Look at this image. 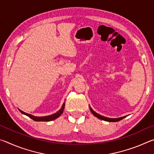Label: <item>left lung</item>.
Listing matches in <instances>:
<instances>
[{"mask_svg": "<svg viewBox=\"0 0 154 154\" xmlns=\"http://www.w3.org/2000/svg\"><path fill=\"white\" fill-rule=\"evenodd\" d=\"M90 111L92 112V113L94 115V116H96V118H98V119H102V120H104V121L110 122H118L119 120H121V119H124V118H126V116L122 117V118H106V117H104L103 116H100V115H99L98 113H96V112L94 111L93 109L90 107Z\"/></svg>", "mask_w": 154, "mask_h": 154, "instance_id": "left-lung-1", "label": "left lung"}]
</instances>
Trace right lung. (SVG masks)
Instances as JSON below:
<instances>
[{
  "instance_id": "obj_1",
  "label": "right lung",
  "mask_w": 154,
  "mask_h": 154,
  "mask_svg": "<svg viewBox=\"0 0 154 154\" xmlns=\"http://www.w3.org/2000/svg\"><path fill=\"white\" fill-rule=\"evenodd\" d=\"M64 106H65V103H64L63 105H62L61 109H60L58 111H57L56 113L50 115V116H43V117H36V116H34L32 115H30V114H28L25 113V112L21 111L20 109H19V111L22 113V114L26 115V116H27L29 117L30 118H31L33 120H35L36 122H49V121H52L54 120V119H56V118H59L60 116H61V114L63 113V111L64 109Z\"/></svg>"
}]
</instances>
